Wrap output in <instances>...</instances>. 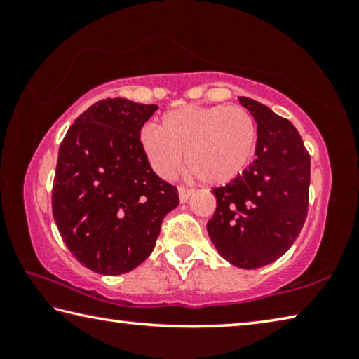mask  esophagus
<instances>
[{"mask_svg": "<svg viewBox=\"0 0 359 359\" xmlns=\"http://www.w3.org/2000/svg\"><path fill=\"white\" fill-rule=\"evenodd\" d=\"M194 191L191 190V188H187V187H179V198H180V203H187L188 199H190V196Z\"/></svg>", "mask_w": 359, "mask_h": 359, "instance_id": "obj_1", "label": "esophagus"}]
</instances>
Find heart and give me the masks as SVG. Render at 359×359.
<instances>
[{
    "label": "heart",
    "instance_id": "b5f03b06",
    "mask_svg": "<svg viewBox=\"0 0 359 359\" xmlns=\"http://www.w3.org/2000/svg\"><path fill=\"white\" fill-rule=\"evenodd\" d=\"M258 141L253 115L241 106H185L145 125L141 144L151 168L174 177L184 166L199 180L223 185L244 171Z\"/></svg>",
    "mask_w": 359,
    "mask_h": 359
}]
</instances>
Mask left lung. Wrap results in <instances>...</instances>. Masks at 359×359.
<instances>
[{"label": "left lung", "mask_w": 359, "mask_h": 359, "mask_svg": "<svg viewBox=\"0 0 359 359\" xmlns=\"http://www.w3.org/2000/svg\"><path fill=\"white\" fill-rule=\"evenodd\" d=\"M258 128L255 160L228 185L214 188L217 209L208 223L222 257L257 269L293 245L307 218L311 155L290 120L241 96Z\"/></svg>", "instance_id": "8db88e82"}]
</instances>
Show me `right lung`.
Returning a JSON list of instances; mask_svg holds the SVG:
<instances>
[{
    "label": "right lung",
    "instance_id": "right-lung-1",
    "mask_svg": "<svg viewBox=\"0 0 359 359\" xmlns=\"http://www.w3.org/2000/svg\"><path fill=\"white\" fill-rule=\"evenodd\" d=\"M158 106L125 98L95 102L60 144L52 212L79 263L102 276L130 272L149 258L177 188L154 172L141 130Z\"/></svg>",
    "mask_w": 359,
    "mask_h": 359
}]
</instances>
